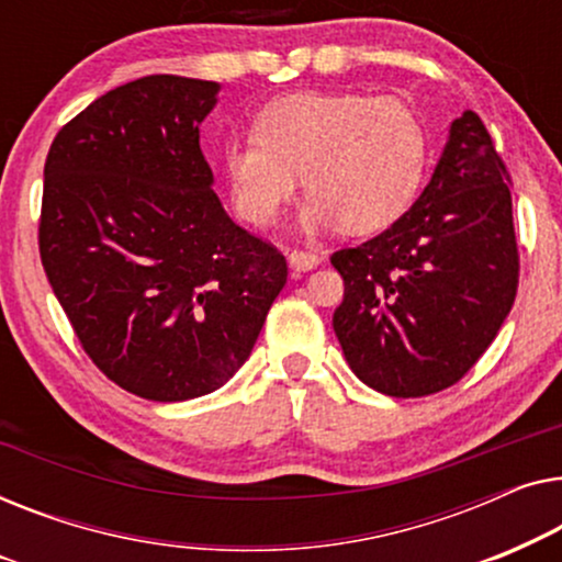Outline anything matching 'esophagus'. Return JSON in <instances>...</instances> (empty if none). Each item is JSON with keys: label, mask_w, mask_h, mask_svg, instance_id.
Returning <instances> with one entry per match:
<instances>
[{"label": "esophagus", "mask_w": 562, "mask_h": 562, "mask_svg": "<svg viewBox=\"0 0 562 562\" xmlns=\"http://www.w3.org/2000/svg\"><path fill=\"white\" fill-rule=\"evenodd\" d=\"M290 270L292 274H300V272H307V270H315V267L321 265V257L315 255V251H307V249H295L290 251Z\"/></svg>", "instance_id": "1"}]
</instances>
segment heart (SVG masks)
I'll use <instances>...</instances> for the list:
<instances>
[{"instance_id":"b5f03b06","label":"heart","mask_w":562,"mask_h":562,"mask_svg":"<svg viewBox=\"0 0 562 562\" xmlns=\"http://www.w3.org/2000/svg\"><path fill=\"white\" fill-rule=\"evenodd\" d=\"M428 162L430 134L413 104L351 91L274 99L259 109L251 137L224 145L236 213L251 226L272 224L303 176L307 232H382L413 203Z\"/></svg>"}]
</instances>
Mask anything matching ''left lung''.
Returning a JSON list of instances; mask_svg holds the SVG:
<instances>
[{"instance_id":"left-lung-1","label":"left lung","mask_w":562,"mask_h":562,"mask_svg":"<svg viewBox=\"0 0 562 562\" xmlns=\"http://www.w3.org/2000/svg\"><path fill=\"white\" fill-rule=\"evenodd\" d=\"M509 183L484 122L463 112L413 209L374 239L334 251L344 278L334 330L371 390L436 394L492 346L519 284Z\"/></svg>"}]
</instances>
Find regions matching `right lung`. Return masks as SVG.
<instances>
[{"instance_id": "add662e5", "label": "right lung", "mask_w": 562, "mask_h": 562, "mask_svg": "<svg viewBox=\"0 0 562 562\" xmlns=\"http://www.w3.org/2000/svg\"><path fill=\"white\" fill-rule=\"evenodd\" d=\"M221 86L145 76L55 134L37 241L89 359L122 390L183 402L249 359L288 262L213 193L199 126Z\"/></svg>"}]
</instances>
